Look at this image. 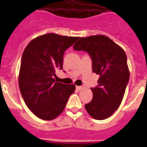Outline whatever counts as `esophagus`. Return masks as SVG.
Returning <instances> with one entry per match:
<instances>
[{"instance_id": "1", "label": "esophagus", "mask_w": 147, "mask_h": 147, "mask_svg": "<svg viewBox=\"0 0 147 147\" xmlns=\"http://www.w3.org/2000/svg\"><path fill=\"white\" fill-rule=\"evenodd\" d=\"M84 88H85L84 86H76V89H77V90H83Z\"/></svg>"}]
</instances>
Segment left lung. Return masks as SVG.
<instances>
[{
  "label": "left lung",
  "instance_id": "left-lung-1",
  "mask_svg": "<svg viewBox=\"0 0 147 147\" xmlns=\"http://www.w3.org/2000/svg\"><path fill=\"white\" fill-rule=\"evenodd\" d=\"M73 48L87 52L92 60L93 71L100 76L97 86L91 88L93 99L85 108L92 118L106 119L120 106L129 82L125 52L104 35L80 38Z\"/></svg>",
  "mask_w": 147,
  "mask_h": 147
}]
</instances>
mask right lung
Here are the masks:
<instances>
[{
  "label": "right lung",
  "instance_id": "right-lung-1",
  "mask_svg": "<svg viewBox=\"0 0 147 147\" xmlns=\"http://www.w3.org/2000/svg\"><path fill=\"white\" fill-rule=\"evenodd\" d=\"M79 37L47 33L35 38L22 56L18 85L25 103L38 118L53 120L61 114L75 92V85L57 82L65 51Z\"/></svg>",
  "mask_w": 147,
  "mask_h": 147
}]
</instances>
